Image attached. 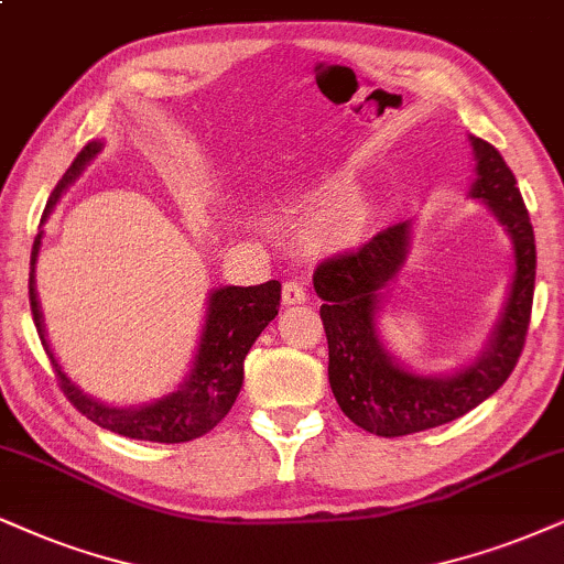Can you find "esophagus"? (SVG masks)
Here are the masks:
<instances>
[{
  "instance_id": "1",
  "label": "esophagus",
  "mask_w": 564,
  "mask_h": 564,
  "mask_svg": "<svg viewBox=\"0 0 564 564\" xmlns=\"http://www.w3.org/2000/svg\"><path fill=\"white\" fill-rule=\"evenodd\" d=\"M305 288H303V282H297V280H290V282H284V288H282V303L284 305H297V303H305Z\"/></svg>"
}]
</instances>
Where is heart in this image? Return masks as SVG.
Instances as JSON below:
<instances>
[{
    "label": "heart",
    "instance_id": "b5f03b06",
    "mask_svg": "<svg viewBox=\"0 0 564 564\" xmlns=\"http://www.w3.org/2000/svg\"><path fill=\"white\" fill-rule=\"evenodd\" d=\"M356 185L343 175H332L322 183L303 193L301 206L314 208L316 217V238L329 248H350L358 240L360 227H364V214L352 204Z\"/></svg>",
    "mask_w": 564,
    "mask_h": 564
}]
</instances>
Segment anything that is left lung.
Listing matches in <instances>:
<instances>
[{"instance_id":"obj_1","label":"left lung","mask_w":564,"mask_h":564,"mask_svg":"<svg viewBox=\"0 0 564 564\" xmlns=\"http://www.w3.org/2000/svg\"><path fill=\"white\" fill-rule=\"evenodd\" d=\"M476 180L470 198L484 200L502 221L516 250L510 293L476 360L452 377H421L389 356L377 318L387 284L408 259L413 225L387 227L350 253L332 256L314 271L322 322L329 343V384L343 413L377 436H405L449 423L481 405L505 384L523 352L536 282V240L518 180L491 143L470 135Z\"/></svg>"}]
</instances>
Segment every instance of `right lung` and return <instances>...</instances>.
<instances>
[{"instance_id":"1","label":"right lung","mask_w":564,"mask_h":564,"mask_svg":"<svg viewBox=\"0 0 564 564\" xmlns=\"http://www.w3.org/2000/svg\"><path fill=\"white\" fill-rule=\"evenodd\" d=\"M101 149V141H90L88 145H83L80 154L75 156V162L69 164V170L62 175L57 187L52 191V196H48L41 221H46L52 208L62 198V193L80 177V172L94 162ZM41 238H44V232H39L36 240H33L28 297H31V314L33 324L39 329L41 345H44L46 356L52 360L54 373H57V381L62 392L67 394V400L86 419L94 421L96 426L115 431L120 436H130V440L177 444L198 440V436L208 434V431L217 426L229 413L232 402L238 400L242 387V360H246L250 345L259 339L271 318L280 314L282 284L276 280H269L263 284H253V288L214 290L208 295L206 324L198 343L196 360H193L191 373H187L183 384L175 392L164 394V398L154 402H145V405L117 408L94 400L78 384H73L67 373L62 371L57 358H54L52 347H48L44 318H41V305L36 297V276H33Z\"/></svg>"}]
</instances>
